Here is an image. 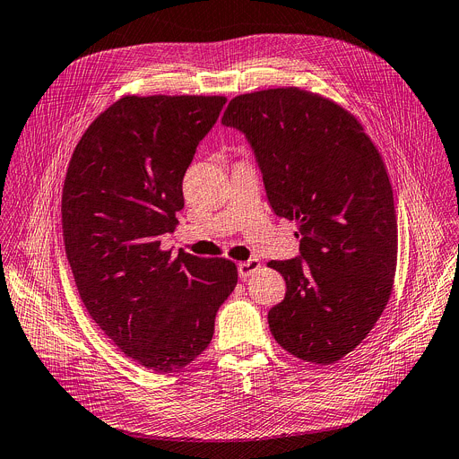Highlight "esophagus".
<instances>
[{
  "instance_id": "obj_1",
  "label": "esophagus",
  "mask_w": 459,
  "mask_h": 459,
  "mask_svg": "<svg viewBox=\"0 0 459 459\" xmlns=\"http://www.w3.org/2000/svg\"><path fill=\"white\" fill-rule=\"evenodd\" d=\"M261 268V261L259 259H248V261H244V263H238L237 264V270H238V277L240 279H246V277H250L254 272H257Z\"/></svg>"
}]
</instances>
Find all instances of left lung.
<instances>
[{
	"mask_svg": "<svg viewBox=\"0 0 459 459\" xmlns=\"http://www.w3.org/2000/svg\"><path fill=\"white\" fill-rule=\"evenodd\" d=\"M222 125L248 139L273 213L298 221L299 255L268 263L287 281L270 331L294 357L334 364L369 334L394 287L397 219L382 158L349 112L299 88L238 95Z\"/></svg>",
	"mask_w": 459,
	"mask_h": 459,
	"instance_id": "left-lung-1",
	"label": "left lung"
}]
</instances>
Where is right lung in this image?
Masks as SVG:
<instances>
[{
	"instance_id": "obj_1",
	"label": "right lung",
	"mask_w": 459,
	"mask_h": 459,
	"mask_svg": "<svg viewBox=\"0 0 459 459\" xmlns=\"http://www.w3.org/2000/svg\"><path fill=\"white\" fill-rule=\"evenodd\" d=\"M226 97H123L84 132L62 191V231L93 322L147 369L193 362L215 333L237 266L161 250L182 182Z\"/></svg>"
}]
</instances>
